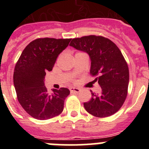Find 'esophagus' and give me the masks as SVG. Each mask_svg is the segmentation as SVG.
Wrapping results in <instances>:
<instances>
[{
    "mask_svg": "<svg viewBox=\"0 0 149 149\" xmlns=\"http://www.w3.org/2000/svg\"><path fill=\"white\" fill-rule=\"evenodd\" d=\"M70 91L71 93H79L81 89L79 88H76V87H70Z\"/></svg>",
    "mask_w": 149,
    "mask_h": 149,
    "instance_id": "1",
    "label": "esophagus"
}]
</instances>
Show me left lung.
Wrapping results in <instances>:
<instances>
[{"label": "left lung", "mask_w": 149, "mask_h": 149, "mask_svg": "<svg viewBox=\"0 0 149 149\" xmlns=\"http://www.w3.org/2000/svg\"><path fill=\"white\" fill-rule=\"evenodd\" d=\"M70 46L86 52L91 59L90 73L101 86V94L91 92V98L84 102L86 110L98 118H106L118 112L127 94L129 70L118 46L102 36L89 35L74 38Z\"/></svg>", "instance_id": "8db88e82"}]
</instances>
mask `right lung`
I'll return each instance as SVG.
<instances>
[{
    "label": "right lung",
    "instance_id": "right-lung-1",
    "mask_svg": "<svg viewBox=\"0 0 149 149\" xmlns=\"http://www.w3.org/2000/svg\"><path fill=\"white\" fill-rule=\"evenodd\" d=\"M71 39L39 38L25 47L16 63L13 84L19 103L35 119L44 120L59 115L70 94L67 88L53 89L49 94L45 86L46 72L52 70L57 58Z\"/></svg>",
    "mask_w": 149,
    "mask_h": 149
}]
</instances>
